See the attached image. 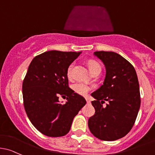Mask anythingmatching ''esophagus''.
Masks as SVG:
<instances>
[{"mask_svg":"<svg viewBox=\"0 0 155 155\" xmlns=\"http://www.w3.org/2000/svg\"><path fill=\"white\" fill-rule=\"evenodd\" d=\"M85 99H86V101H87V102H91L90 99H89L88 97H85Z\"/></svg>","mask_w":155,"mask_h":155,"instance_id":"1","label":"esophagus"}]
</instances>
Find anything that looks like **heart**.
Masks as SVG:
<instances>
[{
    "instance_id": "obj_1",
    "label": "heart",
    "mask_w": 155,
    "mask_h": 155,
    "mask_svg": "<svg viewBox=\"0 0 155 155\" xmlns=\"http://www.w3.org/2000/svg\"><path fill=\"white\" fill-rule=\"evenodd\" d=\"M88 68L90 70L91 73H92L94 71H95L96 70L99 69V68H101L100 65L98 62H97L96 61H94V60H91V61H88ZM73 65H70L69 68H68V71H67V74H68V76L69 77L70 74H71V69H72ZM91 89H92V87L88 84H84V83H76L73 85V90L74 91L75 93H76L77 94H79V95L84 96L87 94V93L90 91Z\"/></svg>"
}]
</instances>
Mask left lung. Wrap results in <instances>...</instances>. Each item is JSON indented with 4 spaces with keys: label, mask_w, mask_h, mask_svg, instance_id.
Listing matches in <instances>:
<instances>
[{
    "label": "left lung",
    "mask_w": 155,
    "mask_h": 155,
    "mask_svg": "<svg viewBox=\"0 0 155 155\" xmlns=\"http://www.w3.org/2000/svg\"><path fill=\"white\" fill-rule=\"evenodd\" d=\"M106 69L103 84L92 93L95 114L88 120L91 132L99 140L114 141L132 128L140 107L137 76L133 65L114 52L97 51ZM105 101L109 103L103 106Z\"/></svg>",
    "instance_id": "obj_1"
}]
</instances>
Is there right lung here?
<instances>
[{
    "instance_id": "1",
    "label": "right lung",
    "mask_w": 155,
    "mask_h": 155,
    "mask_svg": "<svg viewBox=\"0 0 155 155\" xmlns=\"http://www.w3.org/2000/svg\"><path fill=\"white\" fill-rule=\"evenodd\" d=\"M81 52L50 50L31 61L22 84L24 106L38 131L48 137H62L71 129L74 117L86 104L68 85L67 71ZM60 95L68 100L61 104Z\"/></svg>"
}]
</instances>
